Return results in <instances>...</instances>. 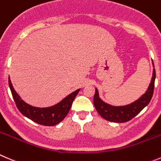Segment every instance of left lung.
<instances>
[{
  "label": "left lung",
  "mask_w": 161,
  "mask_h": 161,
  "mask_svg": "<svg viewBox=\"0 0 161 161\" xmlns=\"http://www.w3.org/2000/svg\"><path fill=\"white\" fill-rule=\"evenodd\" d=\"M155 79L156 71L155 69H153L152 80L146 93L135 102L125 106H112L104 102L99 97L97 89L96 88L94 97H93V104L95 108L97 109L100 115L108 121L115 123L127 122L133 119L135 115H138L151 101V98L153 94Z\"/></svg>",
  "instance_id": "1"
}]
</instances>
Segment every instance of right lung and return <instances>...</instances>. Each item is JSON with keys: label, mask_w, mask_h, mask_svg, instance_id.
Segmentation results:
<instances>
[{"label": "right lung", "mask_w": 161, "mask_h": 161, "mask_svg": "<svg viewBox=\"0 0 161 161\" xmlns=\"http://www.w3.org/2000/svg\"><path fill=\"white\" fill-rule=\"evenodd\" d=\"M8 84L13 99L19 112L32 121L43 126H55L61 122L69 112L73 101L80 90V89L75 90L60 103L52 107L37 108L26 104L20 98L14 90L10 79H8Z\"/></svg>", "instance_id": "obj_1"}]
</instances>
